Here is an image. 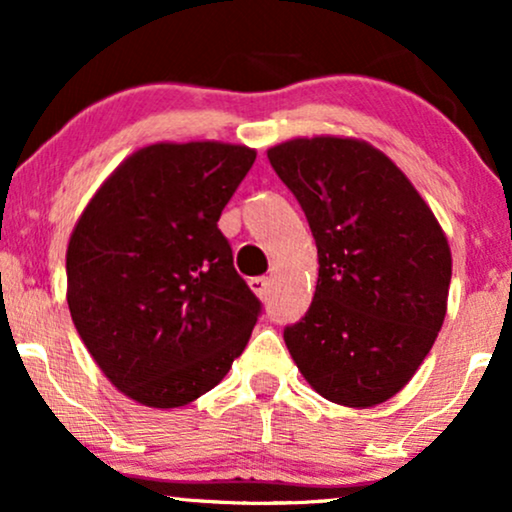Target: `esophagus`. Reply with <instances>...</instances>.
I'll use <instances>...</instances> for the list:
<instances>
[{
    "label": "esophagus",
    "mask_w": 512,
    "mask_h": 512,
    "mask_svg": "<svg viewBox=\"0 0 512 512\" xmlns=\"http://www.w3.org/2000/svg\"><path fill=\"white\" fill-rule=\"evenodd\" d=\"M249 287H251V292L258 296V299H268V294H270V280H268V277H251Z\"/></svg>",
    "instance_id": "1"
}]
</instances>
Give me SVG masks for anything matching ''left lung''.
<instances>
[{
	"label": "left lung",
	"mask_w": 512,
	"mask_h": 512,
	"mask_svg": "<svg viewBox=\"0 0 512 512\" xmlns=\"http://www.w3.org/2000/svg\"><path fill=\"white\" fill-rule=\"evenodd\" d=\"M268 161L304 208L318 282L285 344L306 382L339 406L368 408L408 384L446 315L451 251L418 189L382 151L313 137Z\"/></svg>",
	"instance_id": "left-lung-1"
}]
</instances>
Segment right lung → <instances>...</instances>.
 <instances>
[{
	"mask_svg": "<svg viewBox=\"0 0 512 512\" xmlns=\"http://www.w3.org/2000/svg\"><path fill=\"white\" fill-rule=\"evenodd\" d=\"M254 161L237 144H151L116 168L75 225L66 254L75 330L144 406L199 399L249 342L263 306L218 220Z\"/></svg>",
	"mask_w": 512,
	"mask_h": 512,
	"instance_id": "right-lung-1",
	"label": "right lung"
}]
</instances>
